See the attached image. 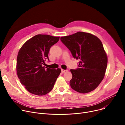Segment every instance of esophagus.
I'll list each match as a JSON object with an SVG mask.
<instances>
[{"mask_svg":"<svg viewBox=\"0 0 125 125\" xmlns=\"http://www.w3.org/2000/svg\"><path fill=\"white\" fill-rule=\"evenodd\" d=\"M68 70H64V69H61V72L62 73H66V72H67Z\"/></svg>","mask_w":125,"mask_h":125,"instance_id":"obj_1","label":"esophagus"}]
</instances>
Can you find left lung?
Instances as JSON below:
<instances>
[{"instance_id": "obj_1", "label": "left lung", "mask_w": 125, "mask_h": 125, "mask_svg": "<svg viewBox=\"0 0 125 125\" xmlns=\"http://www.w3.org/2000/svg\"><path fill=\"white\" fill-rule=\"evenodd\" d=\"M73 57L80 59L78 68L70 69L71 88L81 93L95 90L103 79L107 57L100 39L89 33L78 32L60 38Z\"/></svg>"}]
</instances>
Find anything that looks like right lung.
<instances>
[{"label":"right lung","instance_id":"obj_1","mask_svg":"<svg viewBox=\"0 0 125 125\" xmlns=\"http://www.w3.org/2000/svg\"><path fill=\"white\" fill-rule=\"evenodd\" d=\"M60 37L36 35L26 42L17 58V73L21 83L30 93L42 96L52 89L61 69L43 66L50 49Z\"/></svg>","mask_w":125,"mask_h":125}]
</instances>
